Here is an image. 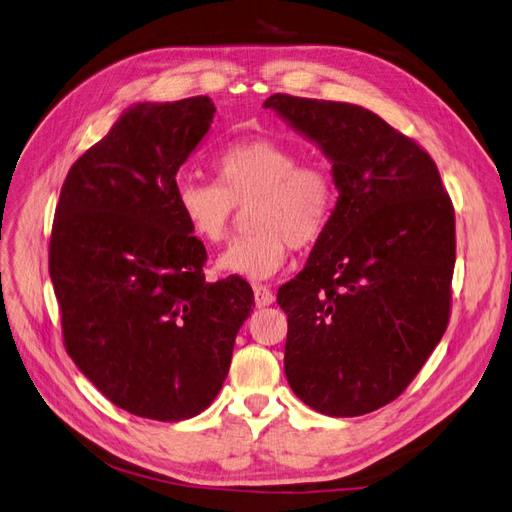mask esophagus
Here are the masks:
<instances>
[{"label":"esophagus","instance_id":"34e87169","mask_svg":"<svg viewBox=\"0 0 512 512\" xmlns=\"http://www.w3.org/2000/svg\"><path fill=\"white\" fill-rule=\"evenodd\" d=\"M254 299H256L258 307H269L275 301V294H273V290L269 286L258 284V286H254Z\"/></svg>","mask_w":512,"mask_h":512}]
</instances>
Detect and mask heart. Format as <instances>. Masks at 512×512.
<instances>
[{
  "label": "heart",
  "mask_w": 512,
  "mask_h": 512,
  "mask_svg": "<svg viewBox=\"0 0 512 512\" xmlns=\"http://www.w3.org/2000/svg\"><path fill=\"white\" fill-rule=\"evenodd\" d=\"M218 183L179 179L175 203L192 235L209 245L228 239L237 209H250L252 235L218 258V269L247 280H267L284 267L290 247L314 245L327 230L337 190L322 164L301 162L297 151L245 138L213 160Z\"/></svg>",
  "instance_id": "heart-1"
}]
</instances>
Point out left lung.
I'll use <instances>...</instances> for the list:
<instances>
[{"label": "left lung", "mask_w": 512, "mask_h": 512, "mask_svg": "<svg viewBox=\"0 0 512 512\" xmlns=\"http://www.w3.org/2000/svg\"><path fill=\"white\" fill-rule=\"evenodd\" d=\"M262 106L324 153L337 190L305 269L277 290L288 384L320 414L374 412L404 393L446 331L451 198L429 153L363 106L286 94Z\"/></svg>", "instance_id": "1"}]
</instances>
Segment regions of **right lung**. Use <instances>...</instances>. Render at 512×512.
<instances>
[{
  "instance_id": "obj_1",
  "label": "right lung",
  "mask_w": 512,
  "mask_h": 512,
  "mask_svg": "<svg viewBox=\"0 0 512 512\" xmlns=\"http://www.w3.org/2000/svg\"><path fill=\"white\" fill-rule=\"evenodd\" d=\"M213 113L207 96L126 108L72 164L51 235L74 365L115 406L164 423L218 397L254 307L239 275L205 282V245L175 203L177 170Z\"/></svg>"
}]
</instances>
